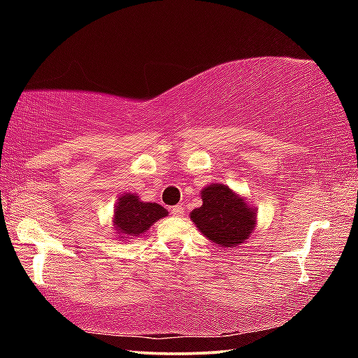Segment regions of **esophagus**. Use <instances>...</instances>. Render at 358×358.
Returning a JSON list of instances; mask_svg holds the SVG:
<instances>
[{"label":"esophagus","instance_id":"esophagus-1","mask_svg":"<svg viewBox=\"0 0 358 358\" xmlns=\"http://www.w3.org/2000/svg\"><path fill=\"white\" fill-rule=\"evenodd\" d=\"M171 215L173 216H183L185 215V208L181 205H175V207L171 208Z\"/></svg>","mask_w":358,"mask_h":358}]
</instances>
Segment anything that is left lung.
<instances>
[{
	"mask_svg": "<svg viewBox=\"0 0 358 358\" xmlns=\"http://www.w3.org/2000/svg\"><path fill=\"white\" fill-rule=\"evenodd\" d=\"M202 207L192 211L191 220L208 240L235 248L250 237L256 224V213L227 186H207L202 191Z\"/></svg>",
	"mask_w": 358,
	"mask_h": 358,
	"instance_id": "obj_1",
	"label": "left lung"
}]
</instances>
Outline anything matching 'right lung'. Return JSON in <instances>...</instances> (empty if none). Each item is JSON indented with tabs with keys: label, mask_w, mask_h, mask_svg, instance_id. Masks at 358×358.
<instances>
[{
	"label": "right lung",
	"mask_w": 358,
	"mask_h": 358,
	"mask_svg": "<svg viewBox=\"0 0 358 358\" xmlns=\"http://www.w3.org/2000/svg\"><path fill=\"white\" fill-rule=\"evenodd\" d=\"M167 216V210L153 202H141L134 194H124L115 207V227L124 238L138 237L151 224Z\"/></svg>",
	"instance_id": "1"
}]
</instances>
